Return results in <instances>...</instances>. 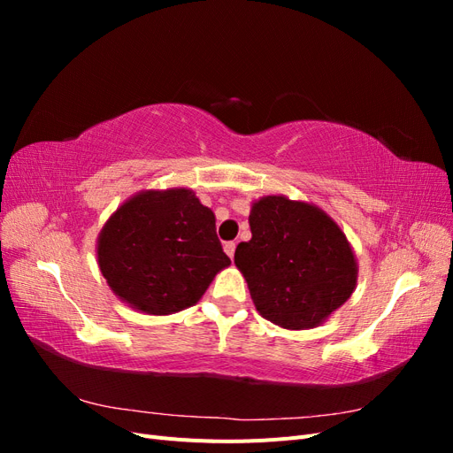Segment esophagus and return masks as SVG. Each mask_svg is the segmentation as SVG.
Here are the masks:
<instances>
[{"instance_id":"1","label":"esophagus","mask_w":453,"mask_h":453,"mask_svg":"<svg viewBox=\"0 0 453 453\" xmlns=\"http://www.w3.org/2000/svg\"><path fill=\"white\" fill-rule=\"evenodd\" d=\"M223 250H225V253L230 257V258H234V251H236V243L234 242H225V245H223Z\"/></svg>"}]
</instances>
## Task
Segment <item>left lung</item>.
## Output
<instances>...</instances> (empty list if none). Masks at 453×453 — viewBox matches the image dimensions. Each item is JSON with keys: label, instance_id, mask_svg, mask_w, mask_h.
Wrapping results in <instances>:
<instances>
[{"label": "left lung", "instance_id": "obj_1", "mask_svg": "<svg viewBox=\"0 0 453 453\" xmlns=\"http://www.w3.org/2000/svg\"><path fill=\"white\" fill-rule=\"evenodd\" d=\"M251 240L238 243L234 265L257 311L289 331L331 318L355 291L357 257L333 217L283 195L251 203Z\"/></svg>", "mask_w": 453, "mask_h": 453}]
</instances>
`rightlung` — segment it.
Masks as SVG:
<instances>
[{
    "mask_svg": "<svg viewBox=\"0 0 453 453\" xmlns=\"http://www.w3.org/2000/svg\"><path fill=\"white\" fill-rule=\"evenodd\" d=\"M102 276L122 303L149 315L195 306L230 265L215 213L193 188H147L109 215L96 242Z\"/></svg>",
    "mask_w": 453,
    "mask_h": 453,
    "instance_id": "add662e5",
    "label": "right lung"
}]
</instances>
